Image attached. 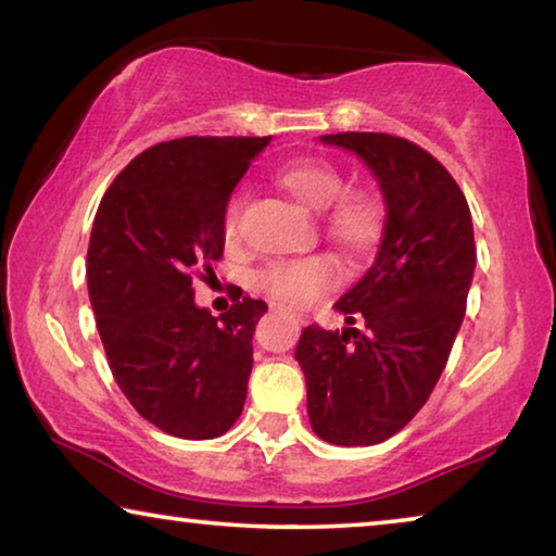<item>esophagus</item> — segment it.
I'll return each mask as SVG.
<instances>
[{
  "label": "esophagus",
  "mask_w": 556,
  "mask_h": 556,
  "mask_svg": "<svg viewBox=\"0 0 556 556\" xmlns=\"http://www.w3.org/2000/svg\"><path fill=\"white\" fill-rule=\"evenodd\" d=\"M291 318H294V321H301V318H299L296 314H291Z\"/></svg>",
  "instance_id": "34e87169"
}]
</instances>
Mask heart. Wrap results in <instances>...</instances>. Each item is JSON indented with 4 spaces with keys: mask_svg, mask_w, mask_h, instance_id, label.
I'll return each mask as SVG.
<instances>
[{
    "mask_svg": "<svg viewBox=\"0 0 556 556\" xmlns=\"http://www.w3.org/2000/svg\"><path fill=\"white\" fill-rule=\"evenodd\" d=\"M277 184L299 203L324 211V232L345 255L363 257L375 250L384 230V203L372 188H345V176L324 156H296L277 168ZM223 238H240V201H230L223 213ZM333 257L316 255L296 262H277L260 271L257 287L279 304L304 308L336 285Z\"/></svg>",
    "mask_w": 556,
    "mask_h": 556,
    "instance_id": "heart-1",
    "label": "heart"
}]
</instances>
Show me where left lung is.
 <instances>
[{"label":"left lung","mask_w":556,"mask_h":556,"mask_svg":"<svg viewBox=\"0 0 556 556\" xmlns=\"http://www.w3.org/2000/svg\"><path fill=\"white\" fill-rule=\"evenodd\" d=\"M321 142L368 164L388 218L372 267L336 301L365 331L308 326L294 357L316 437L372 446L409 425L446 368L473 281V223L454 176L409 139L341 131Z\"/></svg>","instance_id":"left-lung-1"}]
</instances>
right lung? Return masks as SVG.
<instances>
[{
  "label": "right lung",
  "instance_id": "right-lung-1",
  "mask_svg": "<svg viewBox=\"0 0 556 556\" xmlns=\"http://www.w3.org/2000/svg\"><path fill=\"white\" fill-rule=\"evenodd\" d=\"M269 139L149 147L110 184L92 223L88 294L112 378L149 425L178 439L225 434L248 397L267 304L242 296L211 316L191 285L223 257L225 205Z\"/></svg>",
  "mask_w": 556,
  "mask_h": 556
}]
</instances>
